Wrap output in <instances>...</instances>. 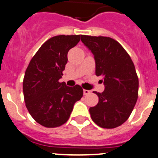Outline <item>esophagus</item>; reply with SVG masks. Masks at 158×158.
Wrapping results in <instances>:
<instances>
[{"label": "esophagus", "instance_id": "esophagus-1", "mask_svg": "<svg viewBox=\"0 0 158 158\" xmlns=\"http://www.w3.org/2000/svg\"><path fill=\"white\" fill-rule=\"evenodd\" d=\"M90 93H91V91L89 90V89H83V94L84 95H87Z\"/></svg>", "mask_w": 158, "mask_h": 158}]
</instances>
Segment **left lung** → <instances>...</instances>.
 Masks as SVG:
<instances>
[{"mask_svg": "<svg viewBox=\"0 0 158 158\" xmlns=\"http://www.w3.org/2000/svg\"><path fill=\"white\" fill-rule=\"evenodd\" d=\"M81 41L93 53L95 74L102 76L105 86L102 93L94 91L99 101L89 108L91 119L103 128L119 127L128 119L137 102L139 79L134 64L113 38L81 35Z\"/></svg>", "mask_w": 158, "mask_h": 158, "instance_id": "1", "label": "left lung"}]
</instances>
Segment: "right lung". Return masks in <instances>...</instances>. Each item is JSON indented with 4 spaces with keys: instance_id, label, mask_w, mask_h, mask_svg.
Instances as JSON below:
<instances>
[{
    "instance_id": "1",
    "label": "right lung",
    "mask_w": 158,
    "mask_h": 158,
    "mask_svg": "<svg viewBox=\"0 0 158 158\" xmlns=\"http://www.w3.org/2000/svg\"><path fill=\"white\" fill-rule=\"evenodd\" d=\"M80 35H57L47 40L31 59L23 82L24 101L34 120L45 127H56L68 121L83 90L79 85L60 82L68 62V52Z\"/></svg>"
}]
</instances>
